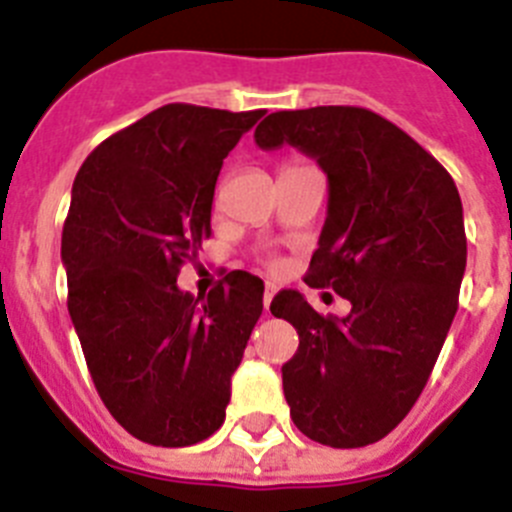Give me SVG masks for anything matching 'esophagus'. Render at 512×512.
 Masks as SVG:
<instances>
[{"label": "esophagus", "mask_w": 512, "mask_h": 512, "mask_svg": "<svg viewBox=\"0 0 512 512\" xmlns=\"http://www.w3.org/2000/svg\"><path fill=\"white\" fill-rule=\"evenodd\" d=\"M274 295H277V287H274V284H266V292H264L266 312H269V305H271V300H274Z\"/></svg>", "instance_id": "obj_1"}]
</instances>
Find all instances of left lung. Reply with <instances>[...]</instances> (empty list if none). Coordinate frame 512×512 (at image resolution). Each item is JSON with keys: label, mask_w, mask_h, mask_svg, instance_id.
Here are the masks:
<instances>
[{"label": "left lung", "mask_w": 512, "mask_h": 512, "mask_svg": "<svg viewBox=\"0 0 512 512\" xmlns=\"http://www.w3.org/2000/svg\"><path fill=\"white\" fill-rule=\"evenodd\" d=\"M295 146L328 174V217L305 282L351 302L323 318L297 289L271 300L300 346L282 366L295 425L333 449H359L400 423L431 377L467 269L454 179L405 130L364 107L271 112L256 133Z\"/></svg>", "instance_id": "1"}]
</instances>
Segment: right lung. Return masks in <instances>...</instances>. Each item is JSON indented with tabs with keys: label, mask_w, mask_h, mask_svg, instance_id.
Here are the masks:
<instances>
[{
	"label": "right lung",
	"mask_w": 512,
	"mask_h": 512,
	"mask_svg": "<svg viewBox=\"0 0 512 512\" xmlns=\"http://www.w3.org/2000/svg\"><path fill=\"white\" fill-rule=\"evenodd\" d=\"M264 110L164 104L81 164L63 223L69 315L112 418L140 441L192 446L223 425L264 282L230 271L207 297L176 277L210 238L223 158Z\"/></svg>",
	"instance_id": "right-lung-1"
}]
</instances>
